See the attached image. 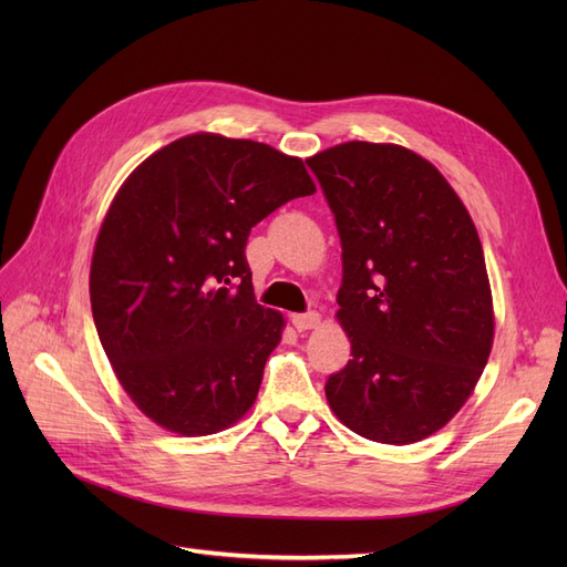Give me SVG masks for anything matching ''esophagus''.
<instances>
[{"label": "esophagus", "instance_id": "1", "mask_svg": "<svg viewBox=\"0 0 567 567\" xmlns=\"http://www.w3.org/2000/svg\"><path fill=\"white\" fill-rule=\"evenodd\" d=\"M290 321H293L296 329L302 331H310L319 323V315L317 312H305V315H290Z\"/></svg>", "mask_w": 567, "mask_h": 567}]
</instances>
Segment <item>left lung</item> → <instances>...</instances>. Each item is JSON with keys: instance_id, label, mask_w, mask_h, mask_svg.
Here are the masks:
<instances>
[{"instance_id": "left-lung-1", "label": "left lung", "mask_w": 567, "mask_h": 567, "mask_svg": "<svg viewBox=\"0 0 567 567\" xmlns=\"http://www.w3.org/2000/svg\"><path fill=\"white\" fill-rule=\"evenodd\" d=\"M342 246L338 319L352 342L326 400L350 431L411 444L468 400L494 338L485 255L437 169L394 144L348 142L307 161Z\"/></svg>"}]
</instances>
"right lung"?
I'll use <instances>...</instances> for the list:
<instances>
[{"label": "right lung", "instance_id": "obj_1", "mask_svg": "<svg viewBox=\"0 0 567 567\" xmlns=\"http://www.w3.org/2000/svg\"><path fill=\"white\" fill-rule=\"evenodd\" d=\"M315 194L300 158L192 134L120 186L90 274L92 315L120 385L179 435H213L252 406L284 317L255 302L250 229Z\"/></svg>", "mask_w": 567, "mask_h": 567}]
</instances>
